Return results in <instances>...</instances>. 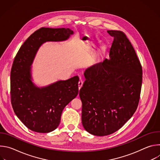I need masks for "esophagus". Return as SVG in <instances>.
I'll return each instance as SVG.
<instances>
[{
	"label": "esophagus",
	"mask_w": 160,
	"mask_h": 160,
	"mask_svg": "<svg viewBox=\"0 0 160 160\" xmlns=\"http://www.w3.org/2000/svg\"><path fill=\"white\" fill-rule=\"evenodd\" d=\"M83 81H82V80L80 78V80H79V82H78V88H79V90L80 89V88L82 87V85H83Z\"/></svg>",
	"instance_id": "34e87169"
}]
</instances>
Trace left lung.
Listing matches in <instances>:
<instances>
[{"instance_id":"obj_1","label":"left lung","mask_w":160,"mask_h":160,"mask_svg":"<svg viewBox=\"0 0 160 160\" xmlns=\"http://www.w3.org/2000/svg\"><path fill=\"white\" fill-rule=\"evenodd\" d=\"M107 32L114 37L109 59L85 71L79 92L83 127L97 136L115 132L133 116L142 79L141 64L126 35L120 31Z\"/></svg>"}]
</instances>
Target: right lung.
I'll list each match as a JSON object with an SVG mask.
<instances>
[{
    "instance_id": "obj_1",
    "label": "right lung",
    "mask_w": 160,
    "mask_h": 160,
    "mask_svg": "<svg viewBox=\"0 0 160 160\" xmlns=\"http://www.w3.org/2000/svg\"><path fill=\"white\" fill-rule=\"evenodd\" d=\"M70 28H41L32 34L18 51L11 72V103L18 118L30 130L51 132L58 128L62 110L78 94V76L38 87L33 81L32 65L44 43L63 42Z\"/></svg>"
}]
</instances>
